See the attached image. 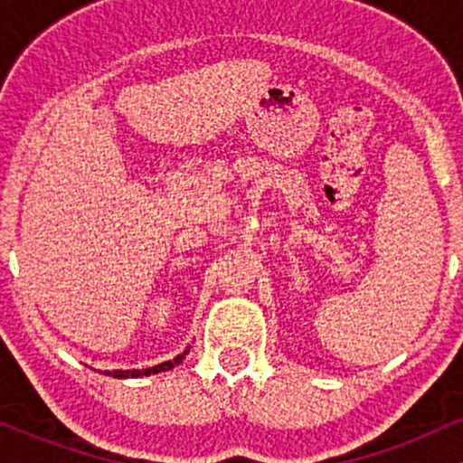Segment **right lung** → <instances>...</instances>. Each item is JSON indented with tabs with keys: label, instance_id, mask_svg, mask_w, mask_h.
<instances>
[{
	"label": "right lung",
	"instance_id": "add662e5",
	"mask_svg": "<svg viewBox=\"0 0 463 463\" xmlns=\"http://www.w3.org/2000/svg\"><path fill=\"white\" fill-rule=\"evenodd\" d=\"M189 348L191 346L184 348L183 353L176 354V357H174V359L163 361V364L152 365V368H143V370H99V372H102V374H106V376H113V379H141V376L158 374V372H167V370L176 368V365L183 364V359L189 354Z\"/></svg>",
	"mask_w": 463,
	"mask_h": 463
}]
</instances>
